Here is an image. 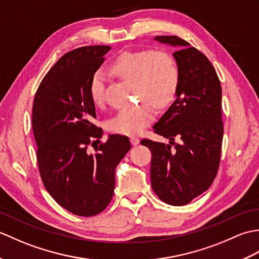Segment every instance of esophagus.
<instances>
[{"label":"esophagus","instance_id":"1","mask_svg":"<svg viewBox=\"0 0 259 259\" xmlns=\"http://www.w3.org/2000/svg\"><path fill=\"white\" fill-rule=\"evenodd\" d=\"M130 142L133 146H137V145H139L140 140L137 138V137H130Z\"/></svg>","mask_w":259,"mask_h":259}]
</instances>
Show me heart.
<instances>
[{
  "label": "heart",
  "instance_id": "b5f03b06",
  "mask_svg": "<svg viewBox=\"0 0 259 259\" xmlns=\"http://www.w3.org/2000/svg\"><path fill=\"white\" fill-rule=\"evenodd\" d=\"M112 70L121 78L135 83L137 95L158 108L171 102L179 87V68L176 60L162 51L145 50L124 52L115 60ZM106 74L97 70L89 85L93 103L100 106L104 100ZM153 119V109L148 102L120 109L109 120L108 129L113 134L134 136L140 134Z\"/></svg>",
  "mask_w": 259,
  "mask_h": 259
}]
</instances>
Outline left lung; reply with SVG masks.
Here are the masks:
<instances>
[{"label":"left lung","instance_id":"obj_1","mask_svg":"<svg viewBox=\"0 0 259 259\" xmlns=\"http://www.w3.org/2000/svg\"><path fill=\"white\" fill-rule=\"evenodd\" d=\"M155 40L176 48L179 68L176 100L158 122L155 133L169 144L141 140L152 153L151 187L162 201L184 206L206 191L216 177L224 126L222 85L212 64L197 49L178 36Z\"/></svg>","mask_w":259,"mask_h":259}]
</instances>
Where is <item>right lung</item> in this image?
Instances as JSON below:
<instances>
[{
    "instance_id": "obj_1",
    "label": "right lung",
    "mask_w": 259,
    "mask_h": 259,
    "mask_svg": "<svg viewBox=\"0 0 259 259\" xmlns=\"http://www.w3.org/2000/svg\"><path fill=\"white\" fill-rule=\"evenodd\" d=\"M110 47H83L65 53L43 78L35 93L32 126L37 163L49 194L78 216H96L111 201L114 170L130 150L129 138L110 135L93 124L96 107L89 85ZM97 152L86 149L91 142Z\"/></svg>"
}]
</instances>
